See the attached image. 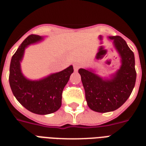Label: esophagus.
I'll return each instance as SVG.
<instances>
[{
  "instance_id": "esophagus-1",
  "label": "esophagus",
  "mask_w": 146,
  "mask_h": 146,
  "mask_svg": "<svg viewBox=\"0 0 146 146\" xmlns=\"http://www.w3.org/2000/svg\"><path fill=\"white\" fill-rule=\"evenodd\" d=\"M73 66H74V71H77V70H78V69H80V65L79 64H74Z\"/></svg>"
}]
</instances>
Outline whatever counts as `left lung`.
<instances>
[{
  "label": "left lung",
  "mask_w": 146,
  "mask_h": 146,
  "mask_svg": "<svg viewBox=\"0 0 146 146\" xmlns=\"http://www.w3.org/2000/svg\"><path fill=\"white\" fill-rule=\"evenodd\" d=\"M121 56L120 69L110 79H104L92 70L80 69L78 72L90 109L98 113L114 111L124 104L131 95L136 81L134 52L119 36H109Z\"/></svg>",
  "instance_id": "8db88e82"
}]
</instances>
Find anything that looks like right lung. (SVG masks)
Masks as SVG:
<instances>
[{
	"instance_id": "add662e5",
	"label": "right lung",
	"mask_w": 146,
	"mask_h": 146,
	"mask_svg": "<svg viewBox=\"0 0 146 146\" xmlns=\"http://www.w3.org/2000/svg\"><path fill=\"white\" fill-rule=\"evenodd\" d=\"M42 40V36L31 34L23 41L11 58L9 80L14 96L24 108L36 114L47 115L55 113L61 106L62 92L74 69L71 65L38 80L27 79L20 67L25 50Z\"/></svg>"
}]
</instances>
